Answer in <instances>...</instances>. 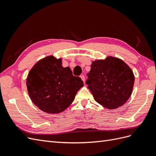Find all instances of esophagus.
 Returning a JSON list of instances; mask_svg holds the SVG:
<instances>
[{"label": "esophagus", "mask_w": 156, "mask_h": 156, "mask_svg": "<svg viewBox=\"0 0 156 156\" xmlns=\"http://www.w3.org/2000/svg\"><path fill=\"white\" fill-rule=\"evenodd\" d=\"M80 77H81V79H82V81H83V82H84V81H85V77H84V75H81V76H80Z\"/></svg>", "instance_id": "obj_1"}]
</instances>
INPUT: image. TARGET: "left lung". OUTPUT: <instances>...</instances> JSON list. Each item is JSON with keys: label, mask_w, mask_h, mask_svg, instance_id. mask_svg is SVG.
Instances as JSON below:
<instances>
[{"label": "left lung", "mask_w": 156, "mask_h": 156, "mask_svg": "<svg viewBox=\"0 0 156 156\" xmlns=\"http://www.w3.org/2000/svg\"><path fill=\"white\" fill-rule=\"evenodd\" d=\"M86 84L94 100L109 109L123 105L133 90L135 77L122 60L108 56L92 62Z\"/></svg>", "instance_id": "8db88e82"}]
</instances>
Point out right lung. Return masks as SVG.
Segmentation results:
<instances>
[{"label":"right lung","instance_id":"right-lung-1","mask_svg":"<svg viewBox=\"0 0 156 156\" xmlns=\"http://www.w3.org/2000/svg\"><path fill=\"white\" fill-rule=\"evenodd\" d=\"M27 86L31 100L40 109L57 114L73 101L83 81L74 76L69 67H62V59L49 56L31 69Z\"/></svg>","mask_w":156,"mask_h":156}]
</instances>
